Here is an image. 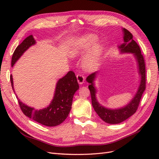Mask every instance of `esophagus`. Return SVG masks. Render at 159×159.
<instances>
[{
	"label": "esophagus",
	"mask_w": 159,
	"mask_h": 159,
	"mask_svg": "<svg viewBox=\"0 0 159 159\" xmlns=\"http://www.w3.org/2000/svg\"><path fill=\"white\" fill-rule=\"evenodd\" d=\"M77 80H78V83L80 84H82L84 83V81H85V78L83 76V75H81V74H78L77 75Z\"/></svg>",
	"instance_id": "34e87169"
}]
</instances>
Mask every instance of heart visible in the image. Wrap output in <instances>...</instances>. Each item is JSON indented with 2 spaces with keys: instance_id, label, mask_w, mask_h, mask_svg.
<instances>
[{
  "instance_id": "1",
  "label": "heart",
  "mask_w": 159,
  "mask_h": 159,
  "mask_svg": "<svg viewBox=\"0 0 159 159\" xmlns=\"http://www.w3.org/2000/svg\"><path fill=\"white\" fill-rule=\"evenodd\" d=\"M97 41V38L93 35L83 36L76 39L71 45L70 55L71 57H77L82 55L84 53L92 46ZM102 53V48L98 44L93 46L87 53L82 60V66L85 70H91L98 64Z\"/></svg>"
}]
</instances>
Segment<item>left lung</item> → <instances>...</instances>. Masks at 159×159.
<instances>
[{"label":"left lung","instance_id":"obj_1","mask_svg":"<svg viewBox=\"0 0 159 159\" xmlns=\"http://www.w3.org/2000/svg\"><path fill=\"white\" fill-rule=\"evenodd\" d=\"M122 30L124 42L121 45L118 46V48L121 53H130L133 54L137 62L139 74L141 78L140 84H139L137 93L134 94L131 102L125 106L119 109H109L103 106L98 102L96 98L97 89L95 88L94 81L98 71H95L86 78V81L90 84L88 88L90 91L91 103H92L94 110L103 121L109 124L121 123L135 113L140 103L142 95L146 88L145 64L144 57L141 54L140 47L133 39V35L131 32L125 28H123Z\"/></svg>","mask_w":159,"mask_h":159}]
</instances>
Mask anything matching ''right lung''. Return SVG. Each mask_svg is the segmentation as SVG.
I'll return each mask as SVG.
<instances>
[{
    "label": "right lung",
    "instance_id": "obj_1",
    "mask_svg": "<svg viewBox=\"0 0 159 159\" xmlns=\"http://www.w3.org/2000/svg\"><path fill=\"white\" fill-rule=\"evenodd\" d=\"M36 44L32 35L28 36L18 45L14 50L12 57L11 65L13 66L29 48ZM11 82L13 91V79L11 75ZM79 85L75 74L70 71L63 78L60 79L56 84L54 98L50 104L42 109H35L22 103L20 99L18 102L23 113L34 121L48 127L59 125L68 116L71 109L72 101Z\"/></svg>",
    "mask_w": 159,
    "mask_h": 159
}]
</instances>
